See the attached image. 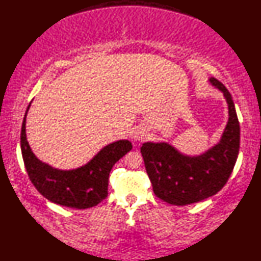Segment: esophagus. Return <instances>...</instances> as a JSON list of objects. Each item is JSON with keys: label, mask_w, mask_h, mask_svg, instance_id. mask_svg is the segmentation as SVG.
<instances>
[{"label": "esophagus", "mask_w": 261, "mask_h": 261, "mask_svg": "<svg viewBox=\"0 0 261 261\" xmlns=\"http://www.w3.org/2000/svg\"><path fill=\"white\" fill-rule=\"evenodd\" d=\"M147 136V132L145 129H142V127H138V129L135 131V135L134 138L136 140H143Z\"/></svg>", "instance_id": "obj_1"}]
</instances>
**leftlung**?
Masks as SVG:
<instances>
[{"mask_svg":"<svg viewBox=\"0 0 261 261\" xmlns=\"http://www.w3.org/2000/svg\"><path fill=\"white\" fill-rule=\"evenodd\" d=\"M210 82L223 92L229 121L220 142L201 156H184L166 142H146L141 147L147 174L154 195L171 205L187 204L215 195L222 190L234 168L240 148V125L233 99L222 83Z\"/></svg>","mask_w":261,"mask_h":261,"instance_id":"left-lung-1","label":"left lung"}]
</instances>
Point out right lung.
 <instances>
[{"instance_id":"right-lung-1","label":"right lung","mask_w":261,"mask_h":261,"mask_svg":"<svg viewBox=\"0 0 261 261\" xmlns=\"http://www.w3.org/2000/svg\"><path fill=\"white\" fill-rule=\"evenodd\" d=\"M30 105L27 109L29 110ZM21 129V151L28 176L37 191L49 201L71 208H90L108 196L109 175L114 164L132 149L127 140L104 147L90 163L73 170H59L39 160L28 143L25 116Z\"/></svg>"}]
</instances>
